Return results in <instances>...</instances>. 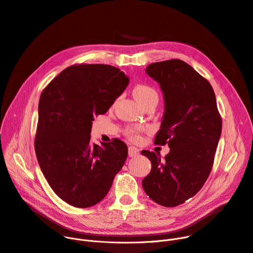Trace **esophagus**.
<instances>
[{
	"label": "esophagus",
	"instance_id": "obj_1",
	"mask_svg": "<svg viewBox=\"0 0 253 253\" xmlns=\"http://www.w3.org/2000/svg\"><path fill=\"white\" fill-rule=\"evenodd\" d=\"M139 153H140L139 149H137L135 147H129V148H128V156H129V157H135V156H138Z\"/></svg>",
	"mask_w": 253,
	"mask_h": 253
}]
</instances>
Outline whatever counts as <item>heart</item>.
Listing matches in <instances>:
<instances>
[{"instance_id": "heart-1", "label": "heart", "mask_w": 253, "mask_h": 253, "mask_svg": "<svg viewBox=\"0 0 253 253\" xmlns=\"http://www.w3.org/2000/svg\"><path fill=\"white\" fill-rule=\"evenodd\" d=\"M133 95L137 100H139L141 103L144 101L150 99V98H157L158 99V93L154 87L148 85V84H138L133 88ZM126 134L129 139L138 140L139 135L135 132V129L128 128L126 130Z\"/></svg>"}]
</instances>
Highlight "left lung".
<instances>
[{"instance_id":"8db88e82","label":"left lung","mask_w":253,"mask_h":253,"mask_svg":"<svg viewBox=\"0 0 253 253\" xmlns=\"http://www.w3.org/2000/svg\"><path fill=\"white\" fill-rule=\"evenodd\" d=\"M147 74L164 94L165 111L154 144H168L159 155L143 150L152 169L142 185L149 198L163 207L183 204L201 190L215 159L222 119L210 82L181 60L153 63Z\"/></svg>"}]
</instances>
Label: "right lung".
<instances>
[{"instance_id":"1","label":"right lung","mask_w":253,"mask_h":253,"mask_svg":"<svg viewBox=\"0 0 253 253\" xmlns=\"http://www.w3.org/2000/svg\"><path fill=\"white\" fill-rule=\"evenodd\" d=\"M128 78L102 64L73 65L42 92L34 148L49 186L76 208L104 199L123 168L127 147L119 140L90 142L94 116L104 114L125 91Z\"/></svg>"}]
</instances>
